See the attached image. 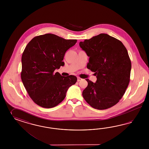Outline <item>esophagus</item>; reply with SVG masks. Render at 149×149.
<instances>
[{"label":"esophagus","mask_w":149,"mask_h":149,"mask_svg":"<svg viewBox=\"0 0 149 149\" xmlns=\"http://www.w3.org/2000/svg\"><path fill=\"white\" fill-rule=\"evenodd\" d=\"M77 81H78V82L81 81V80H82V79L80 78V77H77Z\"/></svg>","instance_id":"1"}]
</instances>
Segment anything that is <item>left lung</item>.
<instances>
[{
	"label": "left lung",
	"mask_w": 149,
	"mask_h": 149,
	"mask_svg": "<svg viewBox=\"0 0 149 149\" xmlns=\"http://www.w3.org/2000/svg\"><path fill=\"white\" fill-rule=\"evenodd\" d=\"M79 45L90 57L87 68L97 79L95 83L86 79L84 98L96 109L112 107L121 99L130 81L131 62L126 48L121 41L104 33L80 41Z\"/></svg>",
	"instance_id": "left-lung-1"
}]
</instances>
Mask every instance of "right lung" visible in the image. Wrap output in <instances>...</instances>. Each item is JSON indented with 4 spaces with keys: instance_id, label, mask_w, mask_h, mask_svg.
<instances>
[{
    "instance_id": "right-lung-1",
    "label": "right lung",
    "mask_w": 149,
    "mask_h": 149,
    "mask_svg": "<svg viewBox=\"0 0 149 149\" xmlns=\"http://www.w3.org/2000/svg\"><path fill=\"white\" fill-rule=\"evenodd\" d=\"M77 40H66L53 34L36 36L27 44L22 56L23 84L36 104L51 108L63 101L77 77L62 76L55 69L64 66L65 52Z\"/></svg>"
}]
</instances>
